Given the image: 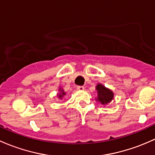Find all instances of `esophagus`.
Masks as SVG:
<instances>
[{"instance_id":"34e87169","label":"esophagus","mask_w":155,"mask_h":155,"mask_svg":"<svg viewBox=\"0 0 155 155\" xmlns=\"http://www.w3.org/2000/svg\"><path fill=\"white\" fill-rule=\"evenodd\" d=\"M77 90L78 91H82L84 90V87H83V86H78L77 87Z\"/></svg>"}]
</instances>
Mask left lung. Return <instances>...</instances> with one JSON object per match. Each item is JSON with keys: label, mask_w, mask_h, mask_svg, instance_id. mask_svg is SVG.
Listing matches in <instances>:
<instances>
[{"label": "left lung", "mask_w": 155, "mask_h": 155, "mask_svg": "<svg viewBox=\"0 0 155 155\" xmlns=\"http://www.w3.org/2000/svg\"><path fill=\"white\" fill-rule=\"evenodd\" d=\"M96 90L97 91V97L96 98L97 102H100L102 105H105L110 103L114 99V92L110 89L105 87L103 84H97Z\"/></svg>", "instance_id": "1"}]
</instances>
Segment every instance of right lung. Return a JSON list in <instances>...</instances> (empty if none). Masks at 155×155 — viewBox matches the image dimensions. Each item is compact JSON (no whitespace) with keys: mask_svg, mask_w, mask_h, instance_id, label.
<instances>
[{"mask_svg":"<svg viewBox=\"0 0 155 155\" xmlns=\"http://www.w3.org/2000/svg\"><path fill=\"white\" fill-rule=\"evenodd\" d=\"M65 95H66V93L63 90L62 87H59V88H58V93L57 94V97L59 99H62Z\"/></svg>","mask_w":155,"mask_h":155,"instance_id":"obj_1","label":"right lung"}]
</instances>
